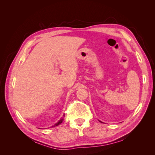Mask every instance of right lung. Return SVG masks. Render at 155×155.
Masks as SVG:
<instances>
[{
  "label": "right lung",
  "instance_id": "obj_1",
  "mask_svg": "<svg viewBox=\"0 0 155 155\" xmlns=\"http://www.w3.org/2000/svg\"><path fill=\"white\" fill-rule=\"evenodd\" d=\"M64 116H65V115H64ZM63 120H64V118H61V120H59V121L57 122V123H56L55 124H54V126H52V127H56V126H58V125H59L60 124H61V123H62V122H63Z\"/></svg>",
  "mask_w": 155,
  "mask_h": 155
}]
</instances>
